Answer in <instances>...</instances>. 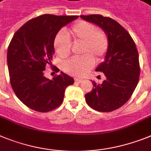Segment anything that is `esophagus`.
I'll list each match as a JSON object with an SVG mask.
<instances>
[{
    "instance_id": "34e87169",
    "label": "esophagus",
    "mask_w": 151,
    "mask_h": 151,
    "mask_svg": "<svg viewBox=\"0 0 151 151\" xmlns=\"http://www.w3.org/2000/svg\"><path fill=\"white\" fill-rule=\"evenodd\" d=\"M74 81H75V82H77V83H81L83 82V80L79 79V78H75V80H74Z\"/></svg>"
}]
</instances>
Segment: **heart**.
Wrapping results in <instances>:
<instances>
[{"mask_svg": "<svg viewBox=\"0 0 151 151\" xmlns=\"http://www.w3.org/2000/svg\"><path fill=\"white\" fill-rule=\"evenodd\" d=\"M70 36L75 43L82 44L81 54L83 57L73 58L63 63V70L67 74L82 77L93 67L96 61H99L106 54L109 47L107 35L98 30L95 25L79 21L73 25L70 30ZM65 32H60L54 40V48L57 55L65 58L70 54V42Z\"/></svg>", "mask_w": 151, "mask_h": 151, "instance_id": "heart-1", "label": "heart"}]
</instances>
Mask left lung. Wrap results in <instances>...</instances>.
Instances as JSON below:
<instances>
[{"instance_id": "left-lung-1", "label": "left lung", "mask_w": 151, "mask_h": 151, "mask_svg": "<svg viewBox=\"0 0 151 151\" xmlns=\"http://www.w3.org/2000/svg\"><path fill=\"white\" fill-rule=\"evenodd\" d=\"M81 17L103 29L109 39L105 61L96 69L106 79L101 84L93 81V88L85 99L96 111L112 112L130 99L138 83L140 65L135 43L128 31L112 18L99 14Z\"/></svg>"}]
</instances>
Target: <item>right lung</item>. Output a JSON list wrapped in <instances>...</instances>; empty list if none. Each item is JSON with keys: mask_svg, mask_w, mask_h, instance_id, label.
Here are the masks:
<instances>
[{"mask_svg": "<svg viewBox=\"0 0 151 151\" xmlns=\"http://www.w3.org/2000/svg\"><path fill=\"white\" fill-rule=\"evenodd\" d=\"M77 18L43 14L27 22L13 36L7 49L10 84L19 100L31 109H55L62 103L65 89L74 84V79L63 72L49 80L44 70L47 65H52L58 31ZM52 70L59 71L56 67Z\"/></svg>", "mask_w": 151, "mask_h": 151, "instance_id": "right-lung-1", "label": "right lung"}]
</instances>
